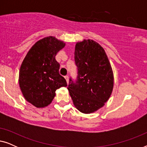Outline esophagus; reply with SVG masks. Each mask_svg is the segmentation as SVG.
<instances>
[{
	"label": "esophagus",
	"mask_w": 147,
	"mask_h": 147,
	"mask_svg": "<svg viewBox=\"0 0 147 147\" xmlns=\"http://www.w3.org/2000/svg\"><path fill=\"white\" fill-rule=\"evenodd\" d=\"M64 78H65V79L66 80V82H67V84H69V77H68V76H65V77H64Z\"/></svg>",
	"instance_id": "1"
}]
</instances>
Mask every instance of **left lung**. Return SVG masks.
<instances>
[{
  "label": "left lung",
  "mask_w": 147,
  "mask_h": 147,
  "mask_svg": "<svg viewBox=\"0 0 147 147\" xmlns=\"http://www.w3.org/2000/svg\"><path fill=\"white\" fill-rule=\"evenodd\" d=\"M77 79L69 78L67 89L75 107L84 114L97 111L111 95L113 71L103 47L91 39L78 42L74 52Z\"/></svg>",
  "instance_id": "obj_1"
}]
</instances>
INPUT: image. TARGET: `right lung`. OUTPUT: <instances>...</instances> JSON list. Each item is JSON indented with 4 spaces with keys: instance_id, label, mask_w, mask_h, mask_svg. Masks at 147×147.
I'll list each match as a JSON object with an SVG mask.
<instances>
[{
    "instance_id": "add662e5",
    "label": "right lung",
    "mask_w": 147,
    "mask_h": 147,
    "mask_svg": "<svg viewBox=\"0 0 147 147\" xmlns=\"http://www.w3.org/2000/svg\"><path fill=\"white\" fill-rule=\"evenodd\" d=\"M63 41L49 36L34 44L20 67L19 83L24 98L37 108L51 103L55 91L66 87L67 82L59 74L57 52L65 47Z\"/></svg>"
}]
</instances>
